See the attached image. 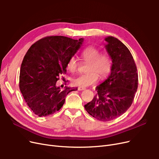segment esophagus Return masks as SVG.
<instances>
[{"label":"esophagus","instance_id":"1","mask_svg":"<svg viewBox=\"0 0 159 159\" xmlns=\"http://www.w3.org/2000/svg\"><path fill=\"white\" fill-rule=\"evenodd\" d=\"M78 89L79 90V91H81V90H84V89H85V88H78Z\"/></svg>","mask_w":159,"mask_h":159}]
</instances>
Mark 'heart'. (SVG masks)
I'll return each instance as SVG.
<instances>
[{
    "instance_id": "obj_1",
    "label": "heart",
    "mask_w": 159,
    "mask_h": 159,
    "mask_svg": "<svg viewBox=\"0 0 159 159\" xmlns=\"http://www.w3.org/2000/svg\"><path fill=\"white\" fill-rule=\"evenodd\" d=\"M81 57L84 61L88 62L87 71L88 73L80 74L71 80L74 86L86 88L95 84L98 80H104L109 74L112 68V60L107 54H101L97 48L90 46L81 52ZM78 62L75 57H71L67 64V68L71 72L76 71Z\"/></svg>"
}]
</instances>
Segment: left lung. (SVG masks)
Masks as SVG:
<instances>
[{
  "label": "left lung",
  "instance_id": "8db88e82",
  "mask_svg": "<svg viewBox=\"0 0 159 159\" xmlns=\"http://www.w3.org/2000/svg\"><path fill=\"white\" fill-rule=\"evenodd\" d=\"M105 48L112 60L108 78L98 85V94L84 105L87 112L101 121L121 116L131 107L138 87V73L132 54L124 44L113 36L105 38Z\"/></svg>",
  "mask_w": 159,
  "mask_h": 159
}]
</instances>
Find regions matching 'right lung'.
<instances>
[{
  "label": "right lung",
  "instance_id": "add662e5",
  "mask_svg": "<svg viewBox=\"0 0 159 159\" xmlns=\"http://www.w3.org/2000/svg\"><path fill=\"white\" fill-rule=\"evenodd\" d=\"M84 41L63 36L43 38L32 44L22 60L19 88L28 106L39 117L59 111L66 95L77 88L56 87L59 76L66 74L67 64ZM72 89L71 90V89Z\"/></svg>",
  "mask_w": 159,
  "mask_h": 159
}]
</instances>
